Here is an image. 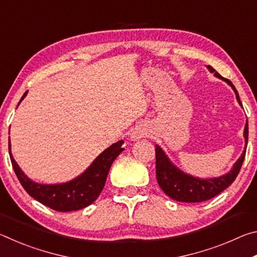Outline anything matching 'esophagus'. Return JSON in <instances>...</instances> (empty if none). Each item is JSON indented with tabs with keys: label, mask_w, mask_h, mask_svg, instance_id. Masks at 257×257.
<instances>
[{
	"label": "esophagus",
	"mask_w": 257,
	"mask_h": 257,
	"mask_svg": "<svg viewBox=\"0 0 257 257\" xmlns=\"http://www.w3.org/2000/svg\"><path fill=\"white\" fill-rule=\"evenodd\" d=\"M143 135H144V134H143L141 130H134L133 134H132V136H130V138H132L133 141H137V139L143 137Z\"/></svg>",
	"instance_id": "obj_1"
}]
</instances>
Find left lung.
<instances>
[{
    "mask_svg": "<svg viewBox=\"0 0 257 257\" xmlns=\"http://www.w3.org/2000/svg\"><path fill=\"white\" fill-rule=\"evenodd\" d=\"M210 72L214 73L216 78H220L223 81L231 87L239 105L242 107V104L239 98L237 89L234 88L232 82L229 79H225L220 73H217L211 66H206ZM243 137H245V147L236 163L232 165L231 170L225 173L223 176L210 178V179H201V178L194 177L188 173L180 170L175 164L171 162V160L168 158V155L164 153V151L159 145H155V156H156V179L159 185L165 194L169 197L175 199L177 202L184 203H199L211 199L216 195H219L221 191L232 184L238 176L239 171L245 159L247 142H248V122L246 121L245 129H243Z\"/></svg>",
    "mask_w": 257,
    "mask_h": 257,
    "instance_id": "8db88e82",
    "label": "left lung"
}]
</instances>
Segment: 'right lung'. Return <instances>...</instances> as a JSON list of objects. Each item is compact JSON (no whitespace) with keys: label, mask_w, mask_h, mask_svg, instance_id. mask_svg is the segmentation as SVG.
<instances>
[{"label":"right lung","mask_w":257,"mask_h":257,"mask_svg":"<svg viewBox=\"0 0 257 257\" xmlns=\"http://www.w3.org/2000/svg\"><path fill=\"white\" fill-rule=\"evenodd\" d=\"M28 92L24 94L20 102ZM18 103V105L20 104ZM10 134V133H9ZM123 141H119L103 151L92 164L80 176L62 184L46 185L38 184L25 175L11 153L10 137H9V154L17 177L21 186L32 196L45 206L59 212H71L81 210L96 201L101 194L111 165L118 155L123 151Z\"/></svg>","instance_id":"add662e5"}]
</instances>
